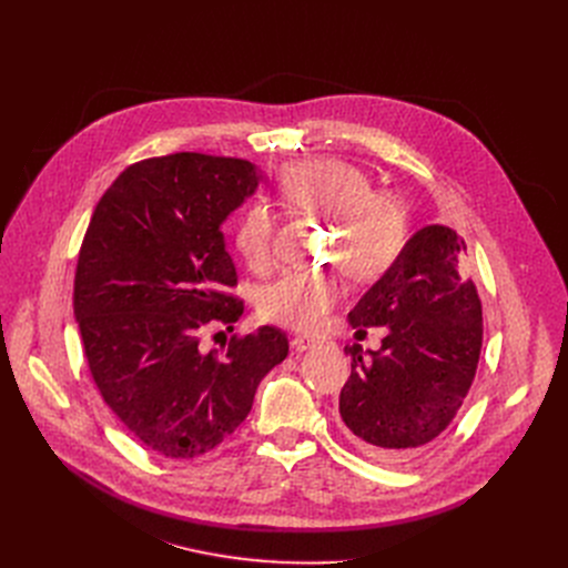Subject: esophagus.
I'll return each mask as SVG.
<instances>
[{
  "mask_svg": "<svg viewBox=\"0 0 568 568\" xmlns=\"http://www.w3.org/2000/svg\"><path fill=\"white\" fill-rule=\"evenodd\" d=\"M320 343H322V341L315 338V336H294V338H292V347H294L296 352L313 349V347H317Z\"/></svg>",
  "mask_w": 568,
  "mask_h": 568,
  "instance_id": "1",
  "label": "esophagus"
}]
</instances>
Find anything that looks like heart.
Listing matches in <instances>:
<instances>
[{"instance_id": "obj_1", "label": "heart", "mask_w": 568, "mask_h": 568, "mask_svg": "<svg viewBox=\"0 0 568 568\" xmlns=\"http://www.w3.org/2000/svg\"><path fill=\"white\" fill-rule=\"evenodd\" d=\"M285 204L332 221L329 257L345 274L366 281L384 272L403 246L405 216L389 193L371 191L364 170L338 159H315L290 165L278 179ZM274 214L264 204L248 206L236 223L234 242L253 268L272 260ZM343 285L334 274L285 272L260 294L264 320L290 329L315 332L338 304Z\"/></svg>"}]
</instances>
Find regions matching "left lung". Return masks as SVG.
<instances>
[{
	"instance_id": "obj_1",
	"label": "left lung",
	"mask_w": 568,
	"mask_h": 568,
	"mask_svg": "<svg viewBox=\"0 0 568 568\" xmlns=\"http://www.w3.org/2000/svg\"><path fill=\"white\" fill-rule=\"evenodd\" d=\"M465 242L446 225L414 232L347 320L386 326L377 352L347 345L341 392L347 439L379 460H403L454 422L484 341L481 300L465 276Z\"/></svg>"
}]
</instances>
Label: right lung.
I'll list each match as a JSON object with an SVG mask.
<instances>
[{"instance_id": "add662e5", "label": "right lung", "mask_w": 568, "mask_h": 568, "mask_svg": "<svg viewBox=\"0 0 568 568\" xmlns=\"http://www.w3.org/2000/svg\"><path fill=\"white\" fill-rule=\"evenodd\" d=\"M260 172L242 159L179 152L129 165L99 200L73 283L89 371L108 407L165 458H197L253 407L287 336L260 326L204 349L206 326L236 322V272L221 225Z\"/></svg>"}]
</instances>
